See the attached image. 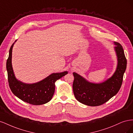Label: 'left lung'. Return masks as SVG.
Masks as SVG:
<instances>
[{"label": "left lung", "instance_id": "1", "mask_svg": "<svg viewBox=\"0 0 133 133\" xmlns=\"http://www.w3.org/2000/svg\"><path fill=\"white\" fill-rule=\"evenodd\" d=\"M114 50L117 57V66L114 74L105 81L95 83L90 82L75 72L73 92L76 99L85 105L95 107L102 105L118 93L123 82L127 61L121 44L114 42Z\"/></svg>", "mask_w": 133, "mask_h": 133}]
</instances>
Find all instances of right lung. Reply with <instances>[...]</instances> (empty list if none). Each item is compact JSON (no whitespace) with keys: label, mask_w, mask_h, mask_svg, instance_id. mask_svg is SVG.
<instances>
[{"label":"right lung","mask_w":133,"mask_h":133,"mask_svg":"<svg viewBox=\"0 0 133 133\" xmlns=\"http://www.w3.org/2000/svg\"><path fill=\"white\" fill-rule=\"evenodd\" d=\"M15 42L11 46L6 61L9 85L12 92L23 101L32 105H39L50 101L55 91V83L68 73L67 71L52 73L38 82L27 84L16 78L12 66V50Z\"/></svg>","instance_id":"right-lung-1"}]
</instances>
